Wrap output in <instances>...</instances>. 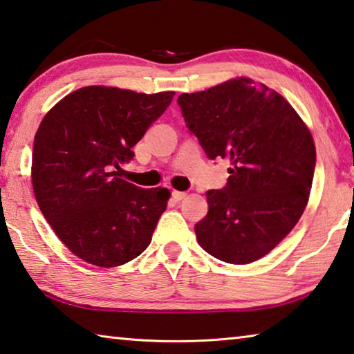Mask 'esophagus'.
<instances>
[{
    "instance_id": "1",
    "label": "esophagus",
    "mask_w": 354,
    "mask_h": 354,
    "mask_svg": "<svg viewBox=\"0 0 354 354\" xmlns=\"http://www.w3.org/2000/svg\"><path fill=\"white\" fill-rule=\"evenodd\" d=\"M172 198H174V201L180 202L187 198V193H183V191H172Z\"/></svg>"
}]
</instances>
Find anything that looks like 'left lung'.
Wrapping results in <instances>:
<instances>
[{
    "mask_svg": "<svg viewBox=\"0 0 354 354\" xmlns=\"http://www.w3.org/2000/svg\"><path fill=\"white\" fill-rule=\"evenodd\" d=\"M208 158L230 161L227 185L208 191L196 224L201 248L223 262L262 259L308 205L315 169L310 130L281 94L239 77L177 98Z\"/></svg>",
    "mask_w": 354,
    "mask_h": 354,
    "instance_id": "8db88e82",
    "label": "left lung"
}]
</instances>
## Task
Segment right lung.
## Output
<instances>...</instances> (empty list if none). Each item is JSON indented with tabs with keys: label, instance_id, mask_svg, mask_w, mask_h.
<instances>
[{
	"label": "right lung",
	"instance_id": "add662e5",
	"mask_svg": "<svg viewBox=\"0 0 354 354\" xmlns=\"http://www.w3.org/2000/svg\"><path fill=\"white\" fill-rule=\"evenodd\" d=\"M174 94L86 86L44 115L34 136L32 189L57 239L84 262L113 268L150 245L169 189L139 188L113 167L133 158L131 147Z\"/></svg>",
	"mask_w": 354,
	"mask_h": 354
}]
</instances>
